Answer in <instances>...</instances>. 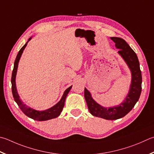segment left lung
<instances>
[{
  "mask_svg": "<svg viewBox=\"0 0 154 154\" xmlns=\"http://www.w3.org/2000/svg\"><path fill=\"white\" fill-rule=\"evenodd\" d=\"M110 39L115 43L118 53L123 58L131 72V83L127 96L121 104L112 107L105 108L95 101L91 95L85 88L84 96L88 107L92 115L106 120H116L122 118L132 110L139 100L141 92L142 77L139 62L136 53L123 39L112 37Z\"/></svg>",
  "mask_w": 154,
  "mask_h": 154,
  "instance_id": "left-lung-1",
  "label": "left lung"
}]
</instances>
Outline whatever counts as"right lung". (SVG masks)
Here are the masks:
<instances>
[{
  "instance_id": "right-lung-1",
  "label": "right lung",
  "mask_w": 154,
  "mask_h": 154,
  "mask_svg": "<svg viewBox=\"0 0 154 154\" xmlns=\"http://www.w3.org/2000/svg\"><path fill=\"white\" fill-rule=\"evenodd\" d=\"M32 39L31 37L28 41L27 42L26 44L22 47V48L19 50L17 55V57L15 58V63H14V67L12 72V77H11V84H12V93L13 96L14 97V100L16 102L17 104L19 106V107L20 108L22 112L27 116L29 118L32 119L33 120H35V121H48L50 119H55L58 117L60 114V112L63 110V108L65 106V99L67 96L69 92L71 90L72 88V85L70 86L69 88H67L64 92L62 97L59 102H58L57 104H55L54 106H52V108L47 109V110H43V111H39L33 109L32 108L29 107L27 105L23 104V102L21 101V100L19 97V94L17 93V91L16 88V84H15V79H16V75H17V68H18V64L20 58L21 57L22 53H23V50L26 48L27 42Z\"/></svg>"
}]
</instances>
